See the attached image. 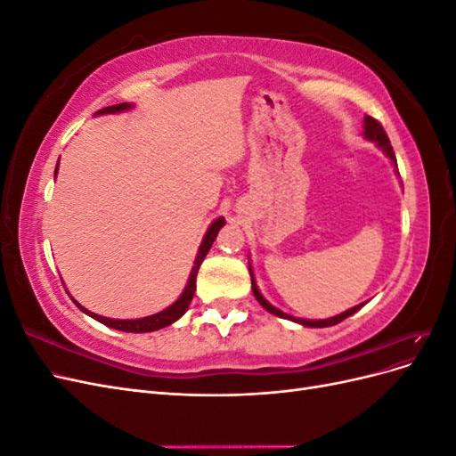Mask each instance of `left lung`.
I'll return each instance as SVG.
<instances>
[{"instance_id": "8db88e82", "label": "left lung", "mask_w": 456, "mask_h": 456, "mask_svg": "<svg viewBox=\"0 0 456 456\" xmlns=\"http://www.w3.org/2000/svg\"><path fill=\"white\" fill-rule=\"evenodd\" d=\"M363 139L365 141H369V142H375L380 150H382V154L390 159V163H392V167H394V171H395V175L399 176V171H397V161H395V154H394V150H392V144H390V139H388V134H386V131L382 129V126L380 123L377 121V119H372L370 116H365L363 118ZM249 258V273H251V289H253V295H255V298L258 300V305L265 308L266 312H270V314H273V315H278V317H283V320H289V322H293V323H298V325H302V327H333V325H337V323H340V322H344L346 320V317H350V315H354L357 310H362L367 302H362V305H357V306H354V308H350V310H346V312H342V314H337V315H333V317H327V320H305V317H297V315H291V314H285L283 310H280V308H275L273 305H270V302L262 297V293L258 291V285H256V280H255V272H253V266H251V255L247 256Z\"/></svg>"}]
</instances>
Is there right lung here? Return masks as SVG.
Returning a JSON list of instances; mask_svg holds the SVG:
<instances>
[{
  "mask_svg": "<svg viewBox=\"0 0 456 456\" xmlns=\"http://www.w3.org/2000/svg\"><path fill=\"white\" fill-rule=\"evenodd\" d=\"M133 108H134L133 102H121V104H114V106H106V108L99 110V112H94V116L121 114V112H129V110H133ZM57 173H59V161H57V167H54V178H57ZM224 224H226L224 216L215 218L213 223L209 224V228H207L205 236L201 240L198 255L194 258V266H191V270H190L184 291L181 293V297H178L173 302L171 306H167V308L158 312V314H151V315H146V317H136V320H114V317H104V315H99V314H94V312L84 308L74 297H70V298H72V302L81 312L87 314L89 317H93V320H96V322L106 325V327H112V329H118V330H126V333H151V330H159L163 327H167V325L181 320V317L186 314L190 302H191V298H194V293H196V278H198V272H200L201 262L207 256V253H209L213 241L216 240L220 228H223Z\"/></svg>",
  "mask_w": 456,
  "mask_h": 456,
  "instance_id": "add662e5",
  "label": "right lung"
}]
</instances>
